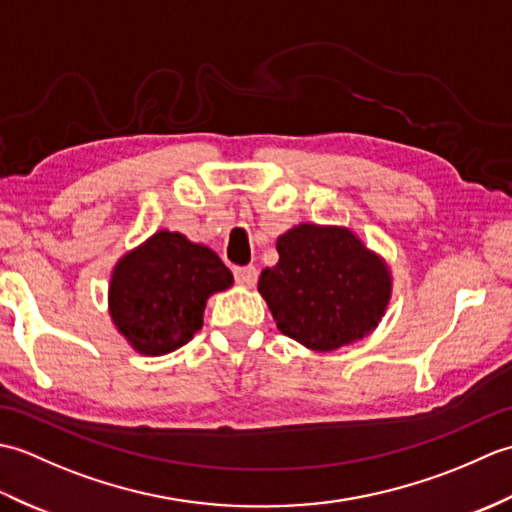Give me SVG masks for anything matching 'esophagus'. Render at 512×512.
I'll list each match as a JSON object with an SVG mask.
<instances>
[{"label":"esophagus","mask_w":512,"mask_h":512,"mask_svg":"<svg viewBox=\"0 0 512 512\" xmlns=\"http://www.w3.org/2000/svg\"><path fill=\"white\" fill-rule=\"evenodd\" d=\"M235 281L239 286L244 288H253L257 284V268L255 266H242V268H235Z\"/></svg>","instance_id":"1"}]
</instances>
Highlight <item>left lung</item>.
<instances>
[{"label": "left lung", "mask_w": 512, "mask_h": 512, "mask_svg": "<svg viewBox=\"0 0 512 512\" xmlns=\"http://www.w3.org/2000/svg\"><path fill=\"white\" fill-rule=\"evenodd\" d=\"M279 262L257 290L281 334L314 352L361 341L391 299L385 259L345 226L299 224L277 237Z\"/></svg>", "instance_id": "1"}]
</instances>
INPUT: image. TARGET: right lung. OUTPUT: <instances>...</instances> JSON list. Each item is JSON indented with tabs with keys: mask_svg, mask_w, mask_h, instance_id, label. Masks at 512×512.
Masks as SVG:
<instances>
[{
	"mask_svg": "<svg viewBox=\"0 0 512 512\" xmlns=\"http://www.w3.org/2000/svg\"><path fill=\"white\" fill-rule=\"evenodd\" d=\"M231 286V270L209 246L162 228L118 259L107 306L138 354L162 356L193 339L206 299Z\"/></svg>",
	"mask_w": 512,
	"mask_h": 512,
	"instance_id": "obj_1",
	"label": "right lung"
}]
</instances>
